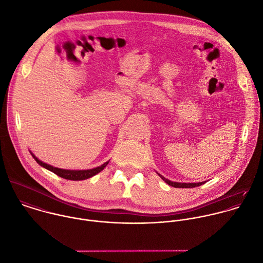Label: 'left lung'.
<instances>
[{"instance_id": "left-lung-1", "label": "left lung", "mask_w": 263, "mask_h": 263, "mask_svg": "<svg viewBox=\"0 0 263 263\" xmlns=\"http://www.w3.org/2000/svg\"><path fill=\"white\" fill-rule=\"evenodd\" d=\"M158 176H159L167 185H170V186H172V187H175V188H194V187L201 186L202 184L205 183V182H199V183H178V182H172V181L165 179L164 177H162V176L159 175V174H158Z\"/></svg>"}]
</instances>
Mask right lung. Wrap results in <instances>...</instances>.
<instances>
[{"label":"right lung","instance_id":"right-lung-1","mask_svg":"<svg viewBox=\"0 0 263 263\" xmlns=\"http://www.w3.org/2000/svg\"><path fill=\"white\" fill-rule=\"evenodd\" d=\"M32 158L36 160V162L42 165L43 167L51 171L54 173L55 175H58L61 178L67 179V180H72V181H81V180H86L88 178H91L93 176H96L97 174H99L100 172H102L106 164L108 163V161H105V163H103L102 165L95 167V168H90V170H81V171H75V170H64V168H59V167H54L51 164H48L42 160H40L36 158L31 152H30Z\"/></svg>","mask_w":263,"mask_h":263}]
</instances>
